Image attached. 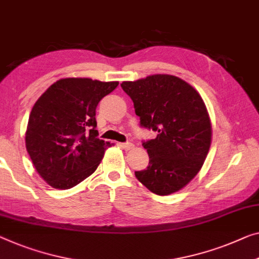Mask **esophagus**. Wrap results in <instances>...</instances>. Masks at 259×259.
Masks as SVG:
<instances>
[{"mask_svg": "<svg viewBox=\"0 0 259 259\" xmlns=\"http://www.w3.org/2000/svg\"><path fill=\"white\" fill-rule=\"evenodd\" d=\"M118 145L121 146L122 149H124V150H131V149H134V144H133V143H129V142H126V143H119Z\"/></svg>", "mask_w": 259, "mask_h": 259, "instance_id": "34e87169", "label": "esophagus"}]
</instances>
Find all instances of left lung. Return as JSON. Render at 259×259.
I'll list each match as a JSON object with an SVG mask.
<instances>
[{
  "label": "left lung",
  "instance_id": "left-lung-1",
  "mask_svg": "<svg viewBox=\"0 0 259 259\" xmlns=\"http://www.w3.org/2000/svg\"><path fill=\"white\" fill-rule=\"evenodd\" d=\"M121 87L133 100L141 125L158 133L143 142L149 166L135 176L157 195L180 191L198 175L210 148L211 123L202 98L169 74L123 81Z\"/></svg>",
  "mask_w": 259,
  "mask_h": 259
}]
</instances>
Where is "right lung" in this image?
I'll list each match as a JSON object with an SVG mask.
<instances>
[{"label":"right lung","mask_w":259,"mask_h":259,"mask_svg":"<svg viewBox=\"0 0 259 259\" xmlns=\"http://www.w3.org/2000/svg\"><path fill=\"white\" fill-rule=\"evenodd\" d=\"M117 86V81L60 79L34 103L25 146L38 175L50 186L68 190L98 168L111 144L98 138L95 110Z\"/></svg>","instance_id":"add662e5"}]
</instances>
